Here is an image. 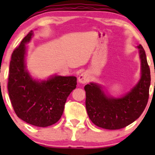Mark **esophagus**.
<instances>
[{
	"label": "esophagus",
	"instance_id": "esophagus-1",
	"mask_svg": "<svg viewBox=\"0 0 155 155\" xmlns=\"http://www.w3.org/2000/svg\"><path fill=\"white\" fill-rule=\"evenodd\" d=\"M89 80V76L87 73H82L80 76H79V82L80 83L85 84L88 82Z\"/></svg>",
	"mask_w": 155,
	"mask_h": 155
}]
</instances>
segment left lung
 I'll return each instance as SVG.
<instances>
[{"label":"left lung","mask_w":155,"mask_h":155,"mask_svg":"<svg viewBox=\"0 0 155 155\" xmlns=\"http://www.w3.org/2000/svg\"><path fill=\"white\" fill-rule=\"evenodd\" d=\"M138 48L142 76L129 93L121 98H113L107 97L97 84H87L84 87L87 115L95 125L107 130L121 129L140 118L144 111L149 97L151 74L144 48L141 45Z\"/></svg>","instance_id":"left-lung-1"}]
</instances>
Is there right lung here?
<instances>
[{
    "label": "right lung",
    "instance_id": "add662e5",
    "mask_svg": "<svg viewBox=\"0 0 155 155\" xmlns=\"http://www.w3.org/2000/svg\"><path fill=\"white\" fill-rule=\"evenodd\" d=\"M32 35L31 31L12 52L7 88L17 116L30 124L45 127L61 118L68 96L76 87L77 79L55 76L43 82L32 79L25 64V43Z\"/></svg>",
    "mask_w": 155,
    "mask_h": 155
}]
</instances>
